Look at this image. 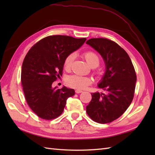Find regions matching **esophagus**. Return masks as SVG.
<instances>
[{
    "mask_svg": "<svg viewBox=\"0 0 155 155\" xmlns=\"http://www.w3.org/2000/svg\"><path fill=\"white\" fill-rule=\"evenodd\" d=\"M76 94H79V93H81V92H83V91H81V90H76Z\"/></svg>",
    "mask_w": 155,
    "mask_h": 155,
    "instance_id": "esophagus-1",
    "label": "esophagus"
}]
</instances>
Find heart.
I'll use <instances>...</instances> for the list:
<instances>
[{
	"label": "heart",
	"mask_w": 155,
	"mask_h": 155,
	"mask_svg": "<svg viewBox=\"0 0 155 155\" xmlns=\"http://www.w3.org/2000/svg\"><path fill=\"white\" fill-rule=\"evenodd\" d=\"M83 56L91 67L95 68L100 64L101 59L100 55L94 51L88 50L83 53ZM76 57V54L71 53L68 54L64 60V68L65 70H68L71 68L73 61ZM67 85L74 88L85 89L88 86L91 85L92 79L87 76H83L78 74H73L68 76L65 79Z\"/></svg>",
	"instance_id": "heart-1"
}]
</instances>
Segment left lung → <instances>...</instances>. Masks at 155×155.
I'll return each instance as SVG.
<instances>
[{
	"label": "left lung",
	"instance_id": "8db88e82",
	"mask_svg": "<svg viewBox=\"0 0 155 155\" xmlns=\"http://www.w3.org/2000/svg\"><path fill=\"white\" fill-rule=\"evenodd\" d=\"M86 43L104 58L106 71L98 87L104 92L92 93L87 113L99 124H108L122 115L132 102L137 74L125 50L107 38H92Z\"/></svg>",
	"mask_w": 155,
	"mask_h": 155
}]
</instances>
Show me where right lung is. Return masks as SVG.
Returning <instances> with one entry per match:
<instances>
[{"mask_svg":"<svg viewBox=\"0 0 155 155\" xmlns=\"http://www.w3.org/2000/svg\"><path fill=\"white\" fill-rule=\"evenodd\" d=\"M87 40L54 35L41 39L28 51L22 63L21 84L28 105L41 118L50 120L63 112L74 89L53 88L62 76L64 60Z\"/></svg>","mask_w":155,"mask_h":155,"instance_id":"1","label":"right lung"}]
</instances>
